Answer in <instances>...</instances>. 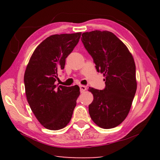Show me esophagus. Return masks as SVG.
<instances>
[{
    "instance_id": "1",
    "label": "esophagus",
    "mask_w": 160,
    "mask_h": 160,
    "mask_svg": "<svg viewBox=\"0 0 160 160\" xmlns=\"http://www.w3.org/2000/svg\"><path fill=\"white\" fill-rule=\"evenodd\" d=\"M80 92H85L86 90V87L84 86V85H80Z\"/></svg>"
}]
</instances>
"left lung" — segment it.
Masks as SVG:
<instances>
[{"instance_id": "1", "label": "left lung", "mask_w": 160, "mask_h": 160, "mask_svg": "<svg viewBox=\"0 0 160 160\" xmlns=\"http://www.w3.org/2000/svg\"><path fill=\"white\" fill-rule=\"evenodd\" d=\"M81 41L93 59L97 71L105 76V88H89L94 99L89 113L102 128H114L125 120L137 89L135 64L128 48L112 32H85Z\"/></svg>"}]
</instances>
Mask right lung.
<instances>
[{
    "label": "right lung",
    "mask_w": 160,
    "mask_h": 160,
    "mask_svg": "<svg viewBox=\"0 0 160 160\" xmlns=\"http://www.w3.org/2000/svg\"><path fill=\"white\" fill-rule=\"evenodd\" d=\"M80 36L78 32L47 37L34 50L27 66L24 76L27 99L37 120L47 129L66 127L76 106L79 87L56 86L55 82Z\"/></svg>",
    "instance_id": "add662e5"
}]
</instances>
